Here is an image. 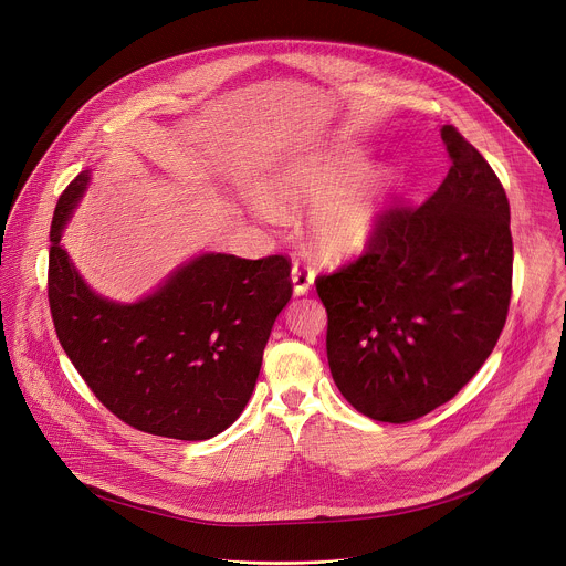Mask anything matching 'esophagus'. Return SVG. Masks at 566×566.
I'll use <instances>...</instances> for the list:
<instances>
[{"label": "esophagus", "instance_id": "1", "mask_svg": "<svg viewBox=\"0 0 566 566\" xmlns=\"http://www.w3.org/2000/svg\"><path fill=\"white\" fill-rule=\"evenodd\" d=\"M291 282H293V291H295V295H306V293L313 289L315 275H313V271H311V269L295 264V266H293V271H291Z\"/></svg>", "mask_w": 566, "mask_h": 566}]
</instances>
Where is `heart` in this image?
Returning <instances> with one entry per match:
<instances>
[{
	"instance_id": "heart-1",
	"label": "heart",
	"mask_w": 566,
	"mask_h": 566,
	"mask_svg": "<svg viewBox=\"0 0 566 566\" xmlns=\"http://www.w3.org/2000/svg\"><path fill=\"white\" fill-rule=\"evenodd\" d=\"M367 166L354 145L300 156L271 181V195H258L251 210L269 226L289 223L286 208H308L304 232L308 247L327 262L367 251L378 237L398 195L400 175L391 166Z\"/></svg>"
}]
</instances>
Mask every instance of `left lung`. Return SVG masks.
<instances>
[{"label":"left lung","instance_id":"left-lung-1","mask_svg":"<svg viewBox=\"0 0 566 566\" xmlns=\"http://www.w3.org/2000/svg\"><path fill=\"white\" fill-rule=\"evenodd\" d=\"M452 168L417 210L391 208L369 251L315 282L327 308L332 376L385 423L426 417L486 363L504 329L513 239L506 192L454 127Z\"/></svg>","mask_w":566,"mask_h":566}]
</instances>
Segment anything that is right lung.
I'll return each mask as SVG.
<instances>
[{
	"label": "right lung",
	"instance_id": "1",
	"mask_svg": "<svg viewBox=\"0 0 566 566\" xmlns=\"http://www.w3.org/2000/svg\"><path fill=\"white\" fill-rule=\"evenodd\" d=\"M92 168L62 192L49 253V304L62 349L127 426L179 441L230 428L255 389L264 347L291 300L286 258L199 253L147 295L118 302L77 273L62 241Z\"/></svg>",
	"mask_w": 566,
	"mask_h": 566
}]
</instances>
